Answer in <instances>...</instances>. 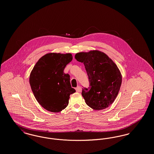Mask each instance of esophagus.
<instances>
[{
  "mask_svg": "<svg viewBox=\"0 0 154 154\" xmlns=\"http://www.w3.org/2000/svg\"><path fill=\"white\" fill-rule=\"evenodd\" d=\"M75 90H76V92H81V87L80 86H78L77 88H75Z\"/></svg>",
  "mask_w": 154,
  "mask_h": 154,
  "instance_id": "34e87169",
  "label": "esophagus"
}]
</instances>
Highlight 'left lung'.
Segmentation results:
<instances>
[{"label":"left lung","instance_id":"obj_1","mask_svg":"<svg viewBox=\"0 0 154 154\" xmlns=\"http://www.w3.org/2000/svg\"><path fill=\"white\" fill-rule=\"evenodd\" d=\"M75 58L84 63L88 75L89 87L83 88L81 94L86 104L95 110L109 107L116 99L122 83L117 65L99 50L77 53Z\"/></svg>","mask_w":154,"mask_h":154}]
</instances>
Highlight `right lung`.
Here are the masks:
<instances>
[{
    "label": "right lung",
    "instance_id": "right-lung-1",
    "mask_svg": "<svg viewBox=\"0 0 154 154\" xmlns=\"http://www.w3.org/2000/svg\"><path fill=\"white\" fill-rule=\"evenodd\" d=\"M73 59L70 53L46 54L38 59L30 74L29 83L37 101L45 110L58 112L69 104L72 88L70 75L63 71Z\"/></svg>",
    "mask_w": 154,
    "mask_h": 154
}]
</instances>
